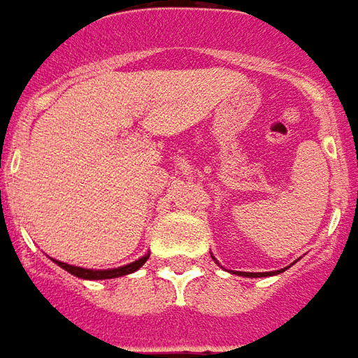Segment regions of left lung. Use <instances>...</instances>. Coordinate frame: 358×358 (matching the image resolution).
<instances>
[{
  "label": "left lung",
  "instance_id": "1",
  "mask_svg": "<svg viewBox=\"0 0 358 358\" xmlns=\"http://www.w3.org/2000/svg\"><path fill=\"white\" fill-rule=\"evenodd\" d=\"M276 273H278V271H276ZM276 273H246V275H244V273H240V275L242 276H271V275H276Z\"/></svg>",
  "mask_w": 358,
  "mask_h": 358
}]
</instances>
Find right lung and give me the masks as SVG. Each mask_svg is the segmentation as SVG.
I'll return each mask as SVG.
<instances>
[{"label":"right lung","instance_id":"obj_1","mask_svg":"<svg viewBox=\"0 0 358 358\" xmlns=\"http://www.w3.org/2000/svg\"><path fill=\"white\" fill-rule=\"evenodd\" d=\"M148 255L145 257H141L137 262L129 263V265H125V267H118V268H108V271H93V268H82V267H74V265H69V263H62V262H55L59 267H62L64 271H69L70 275L78 276V278H87V280H103V278H118V276L129 275L133 271H137V268L143 265V263L147 262Z\"/></svg>","mask_w":358,"mask_h":358}]
</instances>
